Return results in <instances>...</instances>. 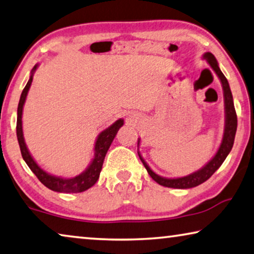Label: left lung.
<instances>
[{
	"mask_svg": "<svg viewBox=\"0 0 254 254\" xmlns=\"http://www.w3.org/2000/svg\"><path fill=\"white\" fill-rule=\"evenodd\" d=\"M202 59L206 60V61L209 63V65L211 66V69L215 71V73L220 80L221 87H223L224 104H225V127H224L223 139H221V143L215 156L212 157V158L209 160V162L204 165L202 168H200L199 171L192 173V174L183 176V178L168 179V178H163V176H159L158 174H156V173L148 166L146 160L142 158L141 154L138 151V155L140 157V159H141L142 164L144 165V167H146L148 174L151 176L152 180L156 181L158 184L163 185V187L173 188V189H191V188L198 187V185L202 184L203 182H206V181L221 166V164L224 163V160L226 159V157L228 156L229 152H231L233 144H234L235 133L237 128V116H236V112L234 107V102H233V95H232L231 88H229L227 79L225 78L223 72L220 71L218 66V62H217L214 54H211L210 52H207V53H204L202 55ZM139 142H140V139H138V144Z\"/></svg>",
	"mask_w": 254,
	"mask_h": 254,
	"instance_id": "obj_1",
	"label": "left lung"
}]
</instances>
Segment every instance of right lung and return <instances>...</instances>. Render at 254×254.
<instances>
[{"mask_svg": "<svg viewBox=\"0 0 254 254\" xmlns=\"http://www.w3.org/2000/svg\"><path fill=\"white\" fill-rule=\"evenodd\" d=\"M38 64L33 67L30 73V78L28 80L25 89L22 90V94L20 96L19 105H18V118H17V138L20 146V150H21L22 158L25 160L28 167L33 171L34 174L37 176V179L42 182L46 188L50 189L52 191L55 192H62V193H79L88 190L91 188L99 179L100 171H102L104 159L107 154L108 148L111 147V144L114 140L115 135L118 134V131L120 127L124 124L123 119H119L112 124L111 127H108L105 130L100 132L98 134L97 139L95 142L94 148V158L88 165V167L84 170L81 174L74 176V178H61V176H56L53 174H50L46 171H44L39 165L36 163L34 157L28 150L27 144L25 142V138H23V131H22V111L23 105H25L28 91L33 82L34 73L37 70Z\"/></svg>", "mask_w": 254, "mask_h": 254, "instance_id": "right-lung-1", "label": "right lung"}]
</instances>
